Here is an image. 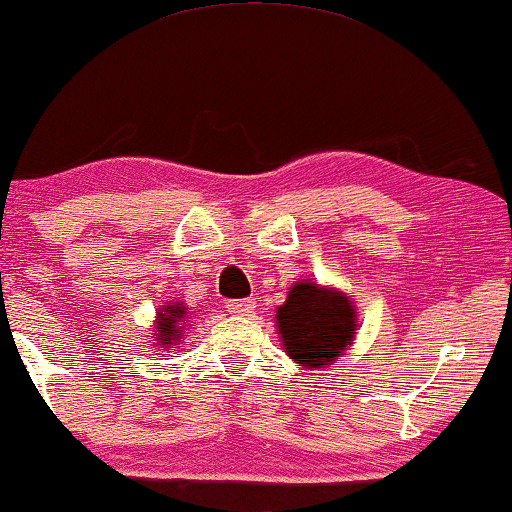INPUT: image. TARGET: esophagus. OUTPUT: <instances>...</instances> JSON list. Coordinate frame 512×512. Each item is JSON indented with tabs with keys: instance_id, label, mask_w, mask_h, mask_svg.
I'll use <instances>...</instances> for the list:
<instances>
[{
	"instance_id": "1",
	"label": "esophagus",
	"mask_w": 512,
	"mask_h": 512,
	"mask_svg": "<svg viewBox=\"0 0 512 512\" xmlns=\"http://www.w3.org/2000/svg\"><path fill=\"white\" fill-rule=\"evenodd\" d=\"M226 307H228V312L233 314V317H251V312H254V307H256V300L254 298L230 300Z\"/></svg>"
}]
</instances>
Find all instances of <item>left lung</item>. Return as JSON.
Returning a JSON list of instances; mask_svg holds the SVG:
<instances>
[{"label":"left lung","instance_id":"1","mask_svg":"<svg viewBox=\"0 0 512 512\" xmlns=\"http://www.w3.org/2000/svg\"><path fill=\"white\" fill-rule=\"evenodd\" d=\"M275 319L286 354L305 368L331 366L352 345L356 331L352 300L314 282L293 284Z\"/></svg>","mask_w":512,"mask_h":512}]
</instances>
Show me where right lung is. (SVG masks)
I'll return each instance as SVG.
<instances>
[{
  "instance_id": "right-lung-1",
  "label": "right lung",
  "mask_w": 512,
  "mask_h": 512,
  "mask_svg": "<svg viewBox=\"0 0 512 512\" xmlns=\"http://www.w3.org/2000/svg\"><path fill=\"white\" fill-rule=\"evenodd\" d=\"M181 321H186V307L177 303H167L160 307L156 319V345L170 347L181 338Z\"/></svg>"
}]
</instances>
